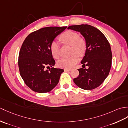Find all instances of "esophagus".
<instances>
[{
  "label": "esophagus",
  "instance_id": "obj_1",
  "mask_svg": "<svg viewBox=\"0 0 128 128\" xmlns=\"http://www.w3.org/2000/svg\"><path fill=\"white\" fill-rule=\"evenodd\" d=\"M71 70V69H65L64 71H70Z\"/></svg>",
  "mask_w": 128,
  "mask_h": 128
}]
</instances>
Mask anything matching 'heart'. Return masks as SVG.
Returning <instances> with one entry per match:
<instances>
[{
  "mask_svg": "<svg viewBox=\"0 0 128 128\" xmlns=\"http://www.w3.org/2000/svg\"><path fill=\"white\" fill-rule=\"evenodd\" d=\"M59 39L63 43L71 46V52L74 54L68 58H62L57 62L59 67L70 69L75 65L78 60V56H83L87 50V43L86 40L80 38L76 32L68 30L63 32ZM50 50L53 58L59 57V44L56 41H53L50 45Z\"/></svg>",
  "mask_w": 128,
  "mask_h": 128,
  "instance_id": "b5f03b06",
  "label": "heart"
}]
</instances>
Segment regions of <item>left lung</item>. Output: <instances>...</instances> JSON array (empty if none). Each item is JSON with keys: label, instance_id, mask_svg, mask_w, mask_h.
Listing matches in <instances>:
<instances>
[{"label": "left lung", "instance_id": "left-lung-1", "mask_svg": "<svg viewBox=\"0 0 128 128\" xmlns=\"http://www.w3.org/2000/svg\"><path fill=\"white\" fill-rule=\"evenodd\" d=\"M68 29L78 32L85 38L87 50L78 69L79 75L74 82L83 90H90L99 87L108 75L112 64V54L110 43L102 32L90 25L68 26Z\"/></svg>", "mask_w": 128, "mask_h": 128}]
</instances>
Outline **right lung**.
Here are the masks:
<instances>
[{"label":"right lung","mask_w":128,"mask_h":128,"mask_svg":"<svg viewBox=\"0 0 128 128\" xmlns=\"http://www.w3.org/2000/svg\"><path fill=\"white\" fill-rule=\"evenodd\" d=\"M66 26H48L29 34L21 46L18 56L20 75L26 84L32 90L47 93L58 84L62 69L54 68V59L50 45ZM52 67L49 70L46 68Z\"/></svg>","instance_id":"1"}]
</instances>
